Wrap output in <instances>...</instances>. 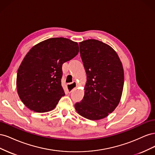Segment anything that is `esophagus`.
<instances>
[{
	"label": "esophagus",
	"instance_id": "esophagus-1",
	"mask_svg": "<svg viewBox=\"0 0 155 155\" xmlns=\"http://www.w3.org/2000/svg\"><path fill=\"white\" fill-rule=\"evenodd\" d=\"M67 87L68 88V92H71L73 89L76 88H77L78 87V83H77L76 81H74L72 83L68 84Z\"/></svg>",
	"mask_w": 155,
	"mask_h": 155
}]
</instances>
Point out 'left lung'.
Masks as SVG:
<instances>
[{"label": "left lung", "mask_w": 155, "mask_h": 155, "mask_svg": "<svg viewBox=\"0 0 155 155\" xmlns=\"http://www.w3.org/2000/svg\"><path fill=\"white\" fill-rule=\"evenodd\" d=\"M79 45L87 83L83 99L75 104V109L88 120L105 118L115 110L122 95V63L115 50L101 41L88 39Z\"/></svg>", "instance_id": "obj_1"}]
</instances>
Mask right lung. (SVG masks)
Here are the masks:
<instances>
[{
  "label": "right lung",
  "instance_id": "1",
  "mask_svg": "<svg viewBox=\"0 0 155 155\" xmlns=\"http://www.w3.org/2000/svg\"><path fill=\"white\" fill-rule=\"evenodd\" d=\"M78 52V43L63 37L50 38L33 46L17 76L18 94L26 107L39 113L54 109L64 96L61 82L62 65Z\"/></svg>",
  "mask_w": 155,
  "mask_h": 155
}]
</instances>
